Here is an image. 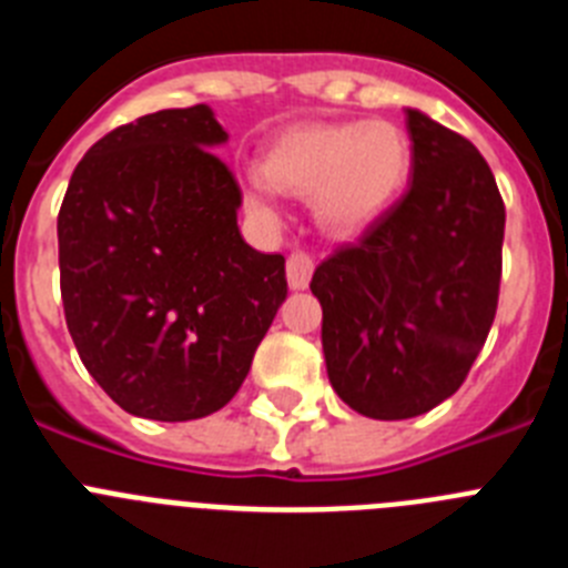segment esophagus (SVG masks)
Segmentation results:
<instances>
[{
	"label": "esophagus",
	"mask_w": 568,
	"mask_h": 568,
	"mask_svg": "<svg viewBox=\"0 0 568 568\" xmlns=\"http://www.w3.org/2000/svg\"><path fill=\"white\" fill-rule=\"evenodd\" d=\"M313 270H315L313 255L304 253V250H295V253H290V258H287L290 287H293V290L307 287L310 278H313Z\"/></svg>",
	"instance_id": "esophagus-1"
}]
</instances>
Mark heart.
<instances>
[{
  "instance_id": "heart-1",
  "label": "heart",
  "mask_w": 568,
  "mask_h": 568,
  "mask_svg": "<svg viewBox=\"0 0 568 568\" xmlns=\"http://www.w3.org/2000/svg\"><path fill=\"white\" fill-rule=\"evenodd\" d=\"M264 173H250L247 199L275 210V187L315 195L321 222L333 230L369 224L409 173V139L393 122L307 124L281 133L264 153Z\"/></svg>"
}]
</instances>
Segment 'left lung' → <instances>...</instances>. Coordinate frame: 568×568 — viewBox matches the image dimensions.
I'll return each instance as SVG.
<instances>
[{
  "label": "left lung",
  "mask_w": 568,
  "mask_h": 568,
  "mask_svg": "<svg viewBox=\"0 0 568 568\" xmlns=\"http://www.w3.org/2000/svg\"><path fill=\"white\" fill-rule=\"evenodd\" d=\"M413 182L315 267L333 389L355 413L404 420L460 389L498 313L506 207L455 130L406 110Z\"/></svg>",
  "instance_id": "1"
}]
</instances>
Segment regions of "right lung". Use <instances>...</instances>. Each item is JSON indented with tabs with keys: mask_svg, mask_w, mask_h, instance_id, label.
I'll return each instance as SVG.
<instances>
[{
	"mask_svg": "<svg viewBox=\"0 0 568 568\" xmlns=\"http://www.w3.org/2000/svg\"><path fill=\"white\" fill-rule=\"evenodd\" d=\"M207 104L102 135L59 210V284L79 358L124 413L195 420L244 384L281 301L284 255L241 239V187Z\"/></svg>",
	"mask_w": 568,
	"mask_h": 568,
	"instance_id": "obj_1",
	"label": "right lung"
}]
</instances>
